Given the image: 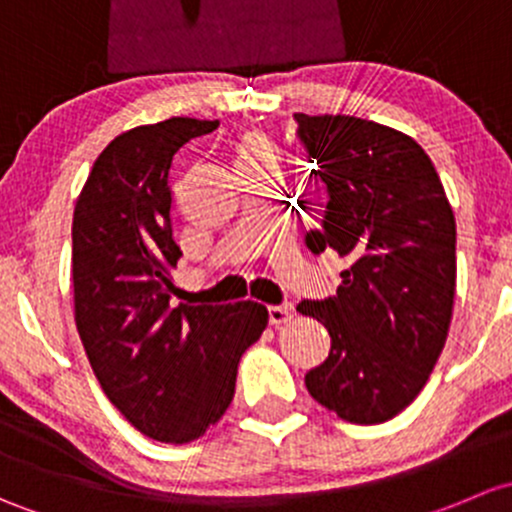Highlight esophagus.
Masks as SVG:
<instances>
[{"mask_svg": "<svg viewBox=\"0 0 512 512\" xmlns=\"http://www.w3.org/2000/svg\"><path fill=\"white\" fill-rule=\"evenodd\" d=\"M291 320V305H268V323L283 325Z\"/></svg>", "mask_w": 512, "mask_h": 512, "instance_id": "1", "label": "esophagus"}]
</instances>
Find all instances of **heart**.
Masks as SVG:
<instances>
[{"label":"heart","instance_id":"heart-1","mask_svg":"<svg viewBox=\"0 0 512 512\" xmlns=\"http://www.w3.org/2000/svg\"><path fill=\"white\" fill-rule=\"evenodd\" d=\"M236 162H239L241 175L256 170H278L281 155H278L276 142L268 138V135L258 133V130H249L236 142Z\"/></svg>","mask_w":512,"mask_h":512}]
</instances>
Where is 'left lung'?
Wrapping results in <instances>:
<instances>
[{
	"label": "left lung",
	"mask_w": 512,
	"mask_h": 512,
	"mask_svg": "<svg viewBox=\"0 0 512 512\" xmlns=\"http://www.w3.org/2000/svg\"><path fill=\"white\" fill-rule=\"evenodd\" d=\"M295 138L325 192L305 244L345 263L335 295L298 313L330 333V355L305 374L310 397L352 424H382L414 402L451 325L456 221L421 145L352 115H293Z\"/></svg>",
	"instance_id": "1"
}]
</instances>
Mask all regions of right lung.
<instances>
[{"instance_id": "obj_1", "label": "right lung", "mask_w": 512, "mask_h": 512, "mask_svg": "<svg viewBox=\"0 0 512 512\" xmlns=\"http://www.w3.org/2000/svg\"><path fill=\"white\" fill-rule=\"evenodd\" d=\"M219 120L170 118L118 135L73 212L76 325L100 387L145 436L199 439L234 399L246 347L268 325L254 300L172 305V162Z\"/></svg>"}]
</instances>
